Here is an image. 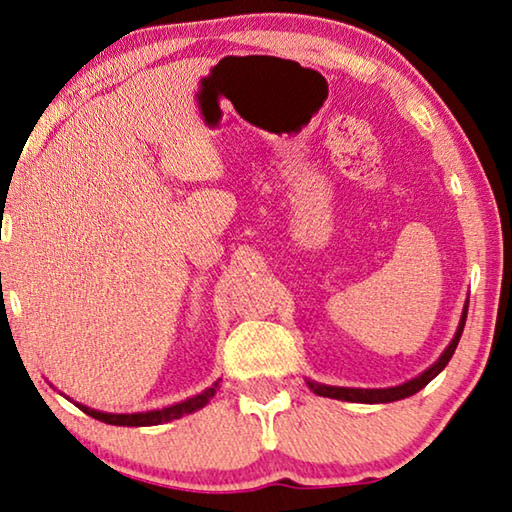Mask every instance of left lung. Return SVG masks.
Segmentation results:
<instances>
[{
	"label": "left lung",
	"mask_w": 512,
	"mask_h": 512,
	"mask_svg": "<svg viewBox=\"0 0 512 512\" xmlns=\"http://www.w3.org/2000/svg\"><path fill=\"white\" fill-rule=\"evenodd\" d=\"M467 304H469V301H467ZM467 304L463 308V315H460V322H458L454 340L449 342V347L442 351V356L435 360L429 370H424L420 376H415V379H410V381L401 383V385H395V388H338V385H322V383H315V381H306L308 388H311L315 395H320V397L340 399V401H356V404H388V401H399V399H406L410 395H415V392H420L424 385H429L435 379V376L445 370L451 356H454L460 335H463V329H465Z\"/></svg>",
	"instance_id": "left-lung-1"
}]
</instances>
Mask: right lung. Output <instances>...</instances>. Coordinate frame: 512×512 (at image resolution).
I'll return each mask as SVG.
<instances>
[{
	"instance_id": "right-lung-1",
	"label": "right lung",
	"mask_w": 512,
	"mask_h": 512,
	"mask_svg": "<svg viewBox=\"0 0 512 512\" xmlns=\"http://www.w3.org/2000/svg\"><path fill=\"white\" fill-rule=\"evenodd\" d=\"M217 385L220 381H215L211 388H206L201 395L190 397L186 401H181V404H174V406H167L161 410H147V413H102V410H95V408H88V406H81L77 404L83 413L95 417L99 422H106V424H115V426H156V424H165V422H172V420H179V417L188 415V413H195V410L204 408L208 401L213 399Z\"/></svg>"
}]
</instances>
